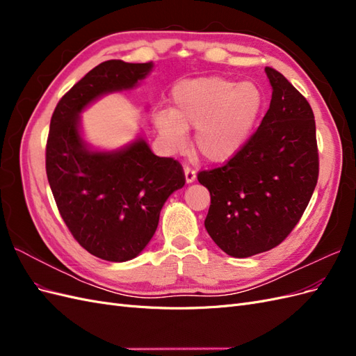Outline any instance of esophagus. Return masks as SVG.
Wrapping results in <instances>:
<instances>
[{"label":"esophagus","mask_w":356,"mask_h":356,"mask_svg":"<svg viewBox=\"0 0 356 356\" xmlns=\"http://www.w3.org/2000/svg\"><path fill=\"white\" fill-rule=\"evenodd\" d=\"M184 175H186L187 184H191V182H195V179H196V170L190 168V166H186L184 168Z\"/></svg>","instance_id":"1"}]
</instances>
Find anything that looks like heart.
Segmentation results:
<instances>
[{
  "label": "heart",
  "mask_w": 356,
  "mask_h": 356,
  "mask_svg": "<svg viewBox=\"0 0 356 356\" xmlns=\"http://www.w3.org/2000/svg\"><path fill=\"white\" fill-rule=\"evenodd\" d=\"M172 108L154 114L163 143L181 149L187 131L196 129L193 145L209 163H224L250 141L264 110V93L254 81L208 75L178 83L170 95Z\"/></svg>",
  "instance_id": "heart-1"
}]
</instances>
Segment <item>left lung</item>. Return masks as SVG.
I'll return each instance as SVG.
<instances>
[{"label": "left lung", "instance_id": "8db88e82", "mask_svg": "<svg viewBox=\"0 0 356 356\" xmlns=\"http://www.w3.org/2000/svg\"><path fill=\"white\" fill-rule=\"evenodd\" d=\"M264 71L272 101L257 132L224 166L197 175L211 195L204 227L236 258L266 252L286 238L319 174L314 111L281 72Z\"/></svg>", "mask_w": 356, "mask_h": 356}]
</instances>
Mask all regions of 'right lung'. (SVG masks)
<instances>
[{"label": "right lung", "instance_id": "add662e5", "mask_svg": "<svg viewBox=\"0 0 356 356\" xmlns=\"http://www.w3.org/2000/svg\"><path fill=\"white\" fill-rule=\"evenodd\" d=\"M153 67L99 63L62 96L50 120L46 172L60 217L86 251L106 261H129L144 251L165 202L186 178L178 161L156 156L143 134L111 152L92 147L80 115L105 95L135 89Z\"/></svg>", "mask_w": 356, "mask_h": 356}]
</instances>
